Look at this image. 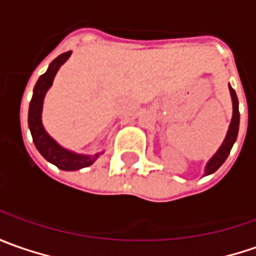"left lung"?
Returning a JSON list of instances; mask_svg holds the SVG:
<instances>
[{
	"mask_svg": "<svg viewBox=\"0 0 256 256\" xmlns=\"http://www.w3.org/2000/svg\"><path fill=\"white\" fill-rule=\"evenodd\" d=\"M230 92H231V98H232V106H234V113H232V120H231V124L228 128V133L225 137L224 143L220 147V150L216 152L214 157L208 162L207 167H206V176L208 174H212L216 172L224 162L226 160V157L230 156V152L232 148L234 143L236 140L238 136V128H240V109H238V98H236V93L234 90L230 86Z\"/></svg>",
	"mask_w": 256,
	"mask_h": 256,
	"instance_id": "8db88e82",
	"label": "left lung"
}]
</instances>
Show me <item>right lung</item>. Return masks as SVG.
<instances>
[{"instance_id":"obj_1","label":"right lung","mask_w":256,"mask_h":256,"mask_svg":"<svg viewBox=\"0 0 256 256\" xmlns=\"http://www.w3.org/2000/svg\"><path fill=\"white\" fill-rule=\"evenodd\" d=\"M69 56H70V50L59 55L56 59L52 60L48 70L38 79V82L34 88V96H32L31 103H30L28 124L31 128L32 140H34V143H35L40 154L44 156L49 163L55 164L58 168L65 170V172H74V170H79V168L90 166L99 157V154H75L72 152H68L65 148H62L45 132V128L42 126V122H40V112H42V103H44L45 93L54 82V78L56 75L58 69L66 62Z\"/></svg>"}]
</instances>
